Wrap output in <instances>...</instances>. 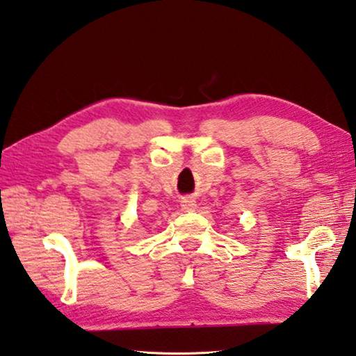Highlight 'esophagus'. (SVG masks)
Returning <instances> with one entry per match:
<instances>
[{
	"instance_id": "1",
	"label": "esophagus",
	"mask_w": 356,
	"mask_h": 356,
	"mask_svg": "<svg viewBox=\"0 0 356 356\" xmlns=\"http://www.w3.org/2000/svg\"><path fill=\"white\" fill-rule=\"evenodd\" d=\"M182 209L184 211H187V212H190V211H195L196 209V202H195V200H191V198H185V200H182Z\"/></svg>"
}]
</instances>
